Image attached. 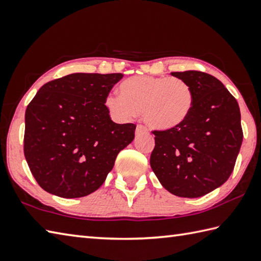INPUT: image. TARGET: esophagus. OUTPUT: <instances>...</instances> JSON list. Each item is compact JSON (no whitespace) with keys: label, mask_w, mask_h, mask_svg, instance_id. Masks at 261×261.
Listing matches in <instances>:
<instances>
[{"label":"esophagus","mask_w":261,"mask_h":261,"mask_svg":"<svg viewBox=\"0 0 261 261\" xmlns=\"http://www.w3.org/2000/svg\"><path fill=\"white\" fill-rule=\"evenodd\" d=\"M148 129L147 127H144L143 125H138L136 127V134H142V133H147Z\"/></svg>","instance_id":"34e87169"}]
</instances>
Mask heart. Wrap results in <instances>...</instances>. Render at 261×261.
Returning <instances> with one entry per match:
<instances>
[{
    "instance_id": "obj_1",
    "label": "heart",
    "mask_w": 261,
    "mask_h": 261,
    "mask_svg": "<svg viewBox=\"0 0 261 261\" xmlns=\"http://www.w3.org/2000/svg\"><path fill=\"white\" fill-rule=\"evenodd\" d=\"M120 96L108 95L105 108L119 121L142 114L150 127L167 130L180 126L193 110L194 93L179 77L135 75L119 86Z\"/></svg>"
}]
</instances>
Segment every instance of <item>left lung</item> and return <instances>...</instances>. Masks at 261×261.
<instances>
[{"label": "left lung", "mask_w": 261, "mask_h": 261, "mask_svg": "<svg viewBox=\"0 0 261 261\" xmlns=\"http://www.w3.org/2000/svg\"><path fill=\"white\" fill-rule=\"evenodd\" d=\"M171 74L191 87L193 110L180 126L152 132L150 165L171 194L196 198L222 186L234 170L243 141L240 107L211 74L199 71Z\"/></svg>", "instance_id": "8db88e82"}]
</instances>
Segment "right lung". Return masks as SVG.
<instances>
[{
	"label": "right lung",
	"instance_id": "right-lung-1",
	"mask_svg": "<svg viewBox=\"0 0 261 261\" xmlns=\"http://www.w3.org/2000/svg\"><path fill=\"white\" fill-rule=\"evenodd\" d=\"M122 76L73 73L47 82L27 105L24 154L47 193L63 198L94 193L134 140L136 125L113 122L105 108Z\"/></svg>",
	"mask_w": 261,
	"mask_h": 261
}]
</instances>
